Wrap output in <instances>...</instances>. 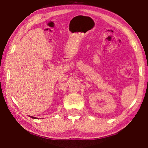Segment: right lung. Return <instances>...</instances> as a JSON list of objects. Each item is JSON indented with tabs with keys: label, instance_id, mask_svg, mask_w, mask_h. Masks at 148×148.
<instances>
[{
	"label": "right lung",
	"instance_id": "obj_1",
	"mask_svg": "<svg viewBox=\"0 0 148 148\" xmlns=\"http://www.w3.org/2000/svg\"><path fill=\"white\" fill-rule=\"evenodd\" d=\"M30 118H32L33 119H37V118H36V117H33V116H30Z\"/></svg>",
	"mask_w": 148,
	"mask_h": 148
}]
</instances>
